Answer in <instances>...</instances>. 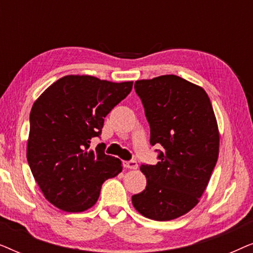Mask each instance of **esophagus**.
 Instances as JSON below:
<instances>
[{"label":"esophagus","mask_w":253,"mask_h":253,"mask_svg":"<svg viewBox=\"0 0 253 253\" xmlns=\"http://www.w3.org/2000/svg\"><path fill=\"white\" fill-rule=\"evenodd\" d=\"M123 166H124V168H129V169H137L138 168V164L136 160L123 161Z\"/></svg>","instance_id":"1"}]
</instances>
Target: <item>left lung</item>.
<instances>
[{"instance_id":"1","label":"left lung","mask_w":253,"mask_h":253,"mask_svg":"<svg viewBox=\"0 0 253 253\" xmlns=\"http://www.w3.org/2000/svg\"><path fill=\"white\" fill-rule=\"evenodd\" d=\"M150 124L157 165H141L144 191L132 196L141 215L168 221L199 202L219 157V130L212 103L200 87L175 75L134 83Z\"/></svg>"}]
</instances>
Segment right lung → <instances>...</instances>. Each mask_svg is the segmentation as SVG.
I'll return each mask as SVG.
<instances>
[{"instance_id":"obj_1","label":"right lung","mask_w":253,"mask_h":253,"mask_svg":"<svg viewBox=\"0 0 253 253\" xmlns=\"http://www.w3.org/2000/svg\"><path fill=\"white\" fill-rule=\"evenodd\" d=\"M132 82L112 83L92 76H65L50 85L31 109L27 162L44 198L65 212L94 205L106 179L122 171L120 159L91 140L105 117L126 98Z\"/></svg>"}]
</instances>
